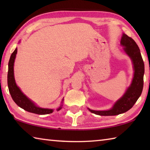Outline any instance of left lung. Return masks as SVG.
Masks as SVG:
<instances>
[{
	"label": "left lung",
	"mask_w": 150,
	"mask_h": 150,
	"mask_svg": "<svg viewBox=\"0 0 150 150\" xmlns=\"http://www.w3.org/2000/svg\"><path fill=\"white\" fill-rule=\"evenodd\" d=\"M120 44L124 46L126 54L132 61L134 70V77L129 87L120 99L115 103L112 108L108 110H94L88 108L91 112L100 116H115L126 112L132 108L140 96L144 86V63L140 50L135 41L125 34H122Z\"/></svg>",
	"instance_id": "obj_1"
}]
</instances>
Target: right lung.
<instances>
[{
  "label": "right lung",
  "mask_w": 150,
  "mask_h": 150,
  "mask_svg": "<svg viewBox=\"0 0 150 150\" xmlns=\"http://www.w3.org/2000/svg\"><path fill=\"white\" fill-rule=\"evenodd\" d=\"M17 54V48L12 53L11 58H10L8 62V76H7V81H8V87L10 94L12 96V99L16 105L20 106V108H23L24 110H26L30 112L37 114V115H44L47 114L52 113L54 112L53 109L50 108H43L37 106L35 104L30 100L27 96L24 95L19 87L16 84L14 76V63L16 55ZM62 100V103H63ZM62 108V105H61L59 108H57V110L59 111Z\"/></svg>",
  "instance_id": "add662e5"
}]
</instances>
